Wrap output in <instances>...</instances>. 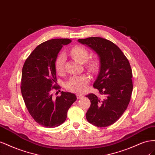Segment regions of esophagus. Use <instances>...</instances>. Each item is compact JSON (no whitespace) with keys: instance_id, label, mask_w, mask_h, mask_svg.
Masks as SVG:
<instances>
[{"instance_id":"34e87169","label":"esophagus","mask_w":155,"mask_h":155,"mask_svg":"<svg viewBox=\"0 0 155 155\" xmlns=\"http://www.w3.org/2000/svg\"><path fill=\"white\" fill-rule=\"evenodd\" d=\"M83 97H84V95H83L78 94H77V99H81V98H82Z\"/></svg>"}]
</instances>
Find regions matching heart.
<instances>
[{
    "label": "heart",
    "mask_w": 155,
    "mask_h": 155,
    "mask_svg": "<svg viewBox=\"0 0 155 155\" xmlns=\"http://www.w3.org/2000/svg\"><path fill=\"white\" fill-rule=\"evenodd\" d=\"M71 54L73 58L79 62L83 63L86 61L89 56V53L86 48L82 46H75L71 51ZM65 61V54L61 52L56 58L54 66L56 71L58 73H61L64 71V64ZM89 68L92 71H96L97 70V63L95 60L90 61ZM90 82V77L87 74L73 75L66 81L65 86L71 91L81 93L86 89V86Z\"/></svg>",
    "instance_id": "heart-1"
}]
</instances>
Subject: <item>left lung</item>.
I'll return each instance as SVG.
<instances>
[{
    "label": "left lung",
    "mask_w": 155,
    "mask_h": 155,
    "mask_svg": "<svg viewBox=\"0 0 155 155\" xmlns=\"http://www.w3.org/2000/svg\"><path fill=\"white\" fill-rule=\"evenodd\" d=\"M78 41L94 50L100 60V71L94 87L104 96L101 99L94 94L86 97L91 101L86 114L87 121L98 127L111 125L125 112L133 89L132 73L129 60L116 44L99 37Z\"/></svg>",
    "instance_id": "obj_1"
}]
</instances>
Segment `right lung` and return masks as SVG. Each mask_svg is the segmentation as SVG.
<instances>
[{"label": "right lung", "mask_w": 155, "mask_h": 155, "mask_svg": "<svg viewBox=\"0 0 155 155\" xmlns=\"http://www.w3.org/2000/svg\"><path fill=\"white\" fill-rule=\"evenodd\" d=\"M71 39H52L39 45L26 58L22 70L21 91L26 107L35 121L47 128L56 127L65 121L68 111L77 100L74 94L58 90L54 63L63 45Z\"/></svg>", "instance_id": "obj_1"}]
</instances>
